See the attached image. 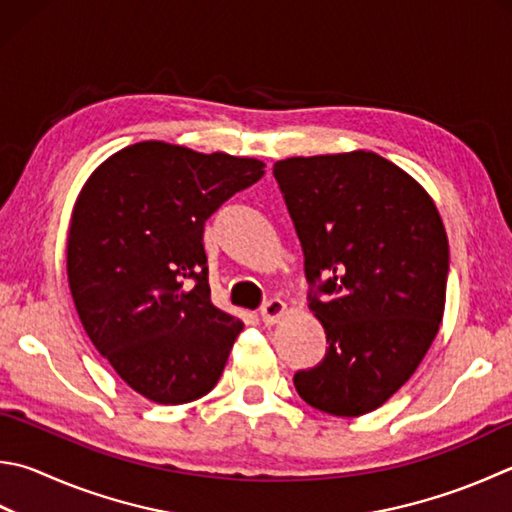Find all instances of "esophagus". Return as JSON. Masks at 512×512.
<instances>
[{"mask_svg": "<svg viewBox=\"0 0 512 512\" xmlns=\"http://www.w3.org/2000/svg\"><path fill=\"white\" fill-rule=\"evenodd\" d=\"M286 313V304L282 300H277V297H273V300H268L262 309H259V315H262L264 324H275L277 320L282 318V315Z\"/></svg>", "mask_w": 512, "mask_h": 512, "instance_id": "1", "label": "esophagus"}]
</instances>
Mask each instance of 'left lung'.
Masks as SVG:
<instances>
[{
	"label": "left lung",
	"instance_id": "1",
	"mask_svg": "<svg viewBox=\"0 0 512 512\" xmlns=\"http://www.w3.org/2000/svg\"><path fill=\"white\" fill-rule=\"evenodd\" d=\"M273 174L329 342L322 362L293 376L297 394L333 416L374 412L439 333L450 271L439 210L410 174L365 150L293 156Z\"/></svg>",
	"mask_w": 512,
	"mask_h": 512
}]
</instances>
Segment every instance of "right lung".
<instances>
[{"instance_id": "add662e5", "label": "right lung", "mask_w": 512, "mask_h": 512, "mask_svg": "<svg viewBox=\"0 0 512 512\" xmlns=\"http://www.w3.org/2000/svg\"><path fill=\"white\" fill-rule=\"evenodd\" d=\"M264 163L143 141L96 167L73 206L67 275L89 340L161 405L217 385L244 322L210 302L203 226Z\"/></svg>"}]
</instances>
